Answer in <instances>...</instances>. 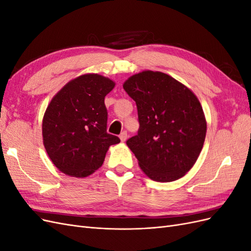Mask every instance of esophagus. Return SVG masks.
Wrapping results in <instances>:
<instances>
[{"mask_svg":"<svg viewBox=\"0 0 251 251\" xmlns=\"http://www.w3.org/2000/svg\"><path fill=\"white\" fill-rule=\"evenodd\" d=\"M119 138H120L121 142H125V141L126 140V138H127V134H126V131H124L123 133H121V134L119 135Z\"/></svg>","mask_w":251,"mask_h":251,"instance_id":"34e87169","label":"esophagus"}]
</instances>
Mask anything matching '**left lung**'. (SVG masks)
<instances>
[{
	"label": "left lung",
	"instance_id": "left-lung-1",
	"mask_svg": "<svg viewBox=\"0 0 251 251\" xmlns=\"http://www.w3.org/2000/svg\"><path fill=\"white\" fill-rule=\"evenodd\" d=\"M123 86L137 104L140 127L126 146L141 171L157 182L182 178L196 163L206 136V118L198 97L159 71L136 73Z\"/></svg>",
	"mask_w": 251,
	"mask_h": 251
}]
</instances>
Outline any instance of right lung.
I'll list each match as a JSON object with an SVG mask.
<instances>
[{"label":"right lung","mask_w":251,"mask_h":251,"mask_svg":"<svg viewBox=\"0 0 251 251\" xmlns=\"http://www.w3.org/2000/svg\"><path fill=\"white\" fill-rule=\"evenodd\" d=\"M115 81L86 73L52 97L42 124L43 143L52 163L67 176L85 178L100 168L109 148L120 142L107 133L104 97Z\"/></svg>","instance_id":"right-lung-1"}]
</instances>
